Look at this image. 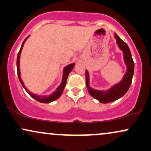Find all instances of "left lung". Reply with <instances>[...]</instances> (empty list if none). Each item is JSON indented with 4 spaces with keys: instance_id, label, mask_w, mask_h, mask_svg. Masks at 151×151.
<instances>
[{
    "instance_id": "1",
    "label": "left lung",
    "mask_w": 151,
    "mask_h": 151,
    "mask_svg": "<svg viewBox=\"0 0 151 151\" xmlns=\"http://www.w3.org/2000/svg\"><path fill=\"white\" fill-rule=\"evenodd\" d=\"M115 38L116 40L118 46L124 53V61H125L126 67H127V70H126V74H124L122 80L119 84L113 86L107 91L93 89L89 86V72L86 70V84L88 91L91 96L103 104L114 101L119 99V98L122 97L127 92L130 86H131L133 72H134V62H133L129 46L116 34H115Z\"/></svg>"
}]
</instances>
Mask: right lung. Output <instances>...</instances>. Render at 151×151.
I'll return each mask as SVG.
<instances>
[{
  "label": "right lung",
  "instance_id": "obj_1",
  "mask_svg": "<svg viewBox=\"0 0 151 151\" xmlns=\"http://www.w3.org/2000/svg\"><path fill=\"white\" fill-rule=\"evenodd\" d=\"M28 37H29V36H28ZM28 37H26V39L23 41V42H22V44L21 47H20V51H19V52L18 53V56H17V70H18V78H19V80H20V83H21L22 86H23L24 89H25V91H27V92L29 94H30L32 98H34L35 99L37 100V101H38L39 102H41V103H46V104L50 103V102H52V101H55V100L58 99L62 95V92H63V90L65 89V86L66 85V83H67V77H68L69 74L70 73L71 71H72V69L74 68V63L70 64V65L66 66L65 68H64L63 76H62V80L61 84H60V85L59 86L58 88H57L56 91H55V92L52 93V94H50V95H49V96H40V95L39 96V95H36V94H34V93H31L30 91H29L28 90H27V89L25 87V85H24L23 82H22V81L21 79V77H20V54H21V51H22V47H23V45H24V43H25L26 40L28 38Z\"/></svg>",
  "mask_w": 151,
  "mask_h": 151
}]
</instances>
